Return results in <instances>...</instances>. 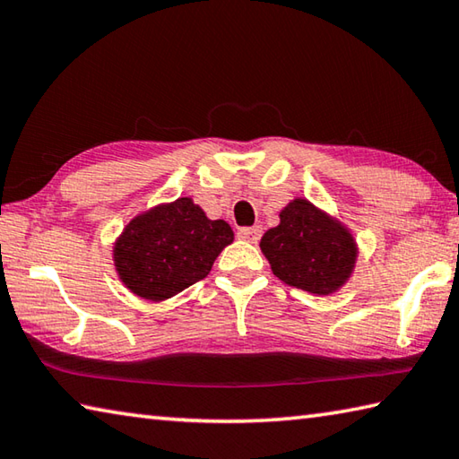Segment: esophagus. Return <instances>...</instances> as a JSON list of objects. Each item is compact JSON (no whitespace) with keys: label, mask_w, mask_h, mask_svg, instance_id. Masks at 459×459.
<instances>
[{"label":"esophagus","mask_w":459,"mask_h":459,"mask_svg":"<svg viewBox=\"0 0 459 459\" xmlns=\"http://www.w3.org/2000/svg\"><path fill=\"white\" fill-rule=\"evenodd\" d=\"M238 238L246 239V241H257L262 238V228L254 226V228H239L238 230Z\"/></svg>","instance_id":"1"}]
</instances>
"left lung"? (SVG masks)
Segmentation results:
<instances>
[{
    "mask_svg": "<svg viewBox=\"0 0 459 459\" xmlns=\"http://www.w3.org/2000/svg\"><path fill=\"white\" fill-rule=\"evenodd\" d=\"M259 246L281 281L319 296L340 288L356 264L351 233L306 200L285 207Z\"/></svg>",
    "mask_w": 459,
    "mask_h": 459,
    "instance_id": "obj_1",
    "label": "left lung"
}]
</instances>
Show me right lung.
I'll return each mask as SVG.
<instances>
[{"mask_svg": "<svg viewBox=\"0 0 459 459\" xmlns=\"http://www.w3.org/2000/svg\"><path fill=\"white\" fill-rule=\"evenodd\" d=\"M233 241L223 220H207L200 205L179 197L135 218L116 244L119 278L140 298L160 301L204 280Z\"/></svg>", "mask_w": 459, "mask_h": 459, "instance_id": "add662e5", "label": "right lung"}]
</instances>
